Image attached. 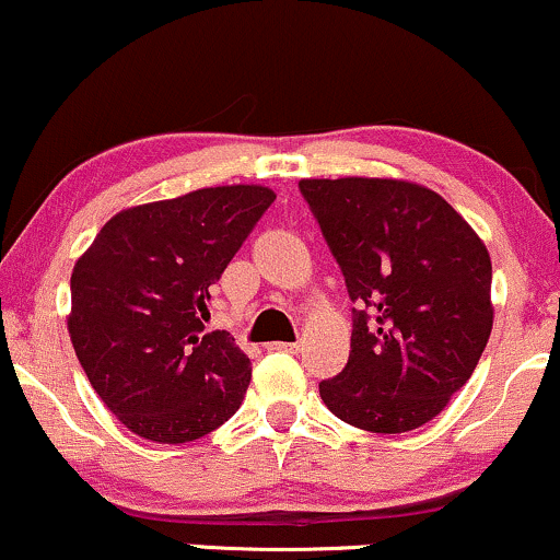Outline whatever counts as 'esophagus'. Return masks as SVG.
<instances>
[{
  "label": "esophagus",
  "mask_w": 560,
  "mask_h": 560,
  "mask_svg": "<svg viewBox=\"0 0 560 560\" xmlns=\"http://www.w3.org/2000/svg\"><path fill=\"white\" fill-rule=\"evenodd\" d=\"M268 351H287V353H296L300 351V343H287V341H273L266 346Z\"/></svg>",
  "instance_id": "1"
}]
</instances>
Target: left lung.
<instances>
[{
    "label": "left lung",
    "instance_id": "1",
    "mask_svg": "<svg viewBox=\"0 0 560 560\" xmlns=\"http://www.w3.org/2000/svg\"><path fill=\"white\" fill-rule=\"evenodd\" d=\"M353 307L330 413L374 434L419 429L476 370L493 325L491 256L436 190L395 178L300 180Z\"/></svg>",
    "mask_w": 560,
    "mask_h": 560
}]
</instances>
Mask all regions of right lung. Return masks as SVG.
I'll list each match as a JSON object with an SVG mask.
<instances>
[{"label": "right lung", "instance_id": "1", "mask_svg": "<svg viewBox=\"0 0 560 560\" xmlns=\"http://www.w3.org/2000/svg\"><path fill=\"white\" fill-rule=\"evenodd\" d=\"M276 194L198 188L118 211L72 271L69 336L90 385L137 436L183 444L222 427L250 385L228 330H203L209 287Z\"/></svg>", "mask_w": 560, "mask_h": 560}]
</instances>
